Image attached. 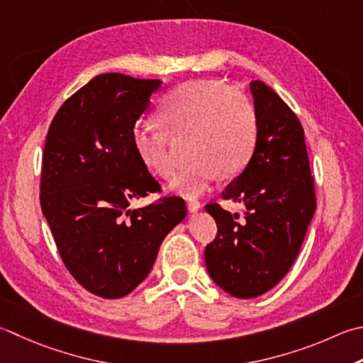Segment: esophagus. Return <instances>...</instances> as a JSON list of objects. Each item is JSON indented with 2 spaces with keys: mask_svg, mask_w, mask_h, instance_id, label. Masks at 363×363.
I'll list each match as a JSON object with an SVG mask.
<instances>
[{
  "mask_svg": "<svg viewBox=\"0 0 363 363\" xmlns=\"http://www.w3.org/2000/svg\"><path fill=\"white\" fill-rule=\"evenodd\" d=\"M187 208H189V211H198L201 208V203L198 201V200H194V198H191V200H189L187 201Z\"/></svg>",
  "mask_w": 363,
  "mask_h": 363,
  "instance_id": "34e87169",
  "label": "esophagus"
}]
</instances>
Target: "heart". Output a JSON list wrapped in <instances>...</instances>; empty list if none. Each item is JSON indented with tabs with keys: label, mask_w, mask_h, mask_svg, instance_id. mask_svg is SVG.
<instances>
[{
	"label": "heart",
	"mask_w": 363,
	"mask_h": 363,
	"mask_svg": "<svg viewBox=\"0 0 363 363\" xmlns=\"http://www.w3.org/2000/svg\"><path fill=\"white\" fill-rule=\"evenodd\" d=\"M162 130L137 125L132 143L140 162L162 179L176 172L169 138L190 135L189 155L194 160L174 177L172 190L198 195L222 172L233 176L252 160L258 143V115L247 92L226 88L218 80H195L174 88L160 102Z\"/></svg>",
	"instance_id": "heart-1"
}]
</instances>
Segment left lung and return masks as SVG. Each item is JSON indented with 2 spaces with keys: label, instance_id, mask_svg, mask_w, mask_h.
<instances>
[{
  "label": "left lung",
  "instance_id": "obj_1",
  "mask_svg": "<svg viewBox=\"0 0 363 363\" xmlns=\"http://www.w3.org/2000/svg\"><path fill=\"white\" fill-rule=\"evenodd\" d=\"M258 115V143L252 160L222 191L242 203L244 217L217 203L206 211L217 236L204 248L211 279L239 299L267 293L296 261L316 211L315 181L296 113L259 80L250 83Z\"/></svg>",
  "mask_w": 363,
  "mask_h": 363
}]
</instances>
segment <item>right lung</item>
<instances>
[{"label":"right lung","mask_w":363,"mask_h":363,"mask_svg":"<svg viewBox=\"0 0 363 363\" xmlns=\"http://www.w3.org/2000/svg\"><path fill=\"white\" fill-rule=\"evenodd\" d=\"M160 84L97 75L48 127L40 208L64 266L104 299L124 297L146 279L162 240L187 214L186 201L172 195L130 209L133 200L162 190L132 143L135 123Z\"/></svg>","instance_id":"add662e5"}]
</instances>
